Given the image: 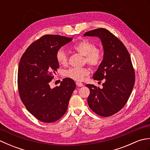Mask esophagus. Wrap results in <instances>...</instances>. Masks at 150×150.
<instances>
[{"instance_id": "obj_1", "label": "esophagus", "mask_w": 150, "mask_h": 150, "mask_svg": "<svg viewBox=\"0 0 150 150\" xmlns=\"http://www.w3.org/2000/svg\"><path fill=\"white\" fill-rule=\"evenodd\" d=\"M76 85H77V86H79V87H82V86H84V84L81 82H76Z\"/></svg>"}]
</instances>
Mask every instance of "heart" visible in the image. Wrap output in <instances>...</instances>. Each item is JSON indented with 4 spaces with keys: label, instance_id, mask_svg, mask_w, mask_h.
<instances>
[{
    "label": "heart",
    "instance_id": "heart-1",
    "mask_svg": "<svg viewBox=\"0 0 150 150\" xmlns=\"http://www.w3.org/2000/svg\"><path fill=\"white\" fill-rule=\"evenodd\" d=\"M73 48L76 52L85 56L86 61L92 67L99 66L103 60V54L102 51L95 47V44L88 40L84 39L79 41L73 46ZM56 60L60 65L66 64L68 62V55L64 50L60 48L57 51ZM89 73L90 71L87 68H70L63 71V75L64 77L72 80L81 81Z\"/></svg>",
    "mask_w": 150,
    "mask_h": 150
}]
</instances>
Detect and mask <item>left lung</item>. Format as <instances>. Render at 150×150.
<instances>
[{
	"label": "left lung",
	"instance_id": "1",
	"mask_svg": "<svg viewBox=\"0 0 150 150\" xmlns=\"http://www.w3.org/2000/svg\"><path fill=\"white\" fill-rule=\"evenodd\" d=\"M84 36L97 37L104 50L103 60L93 74V79H104L103 88L86 84L90 93L88 103L92 111L102 117H109L124 106L135 84V71L131 57L123 43L104 28L89 31Z\"/></svg>",
	"mask_w": 150,
	"mask_h": 150
}]
</instances>
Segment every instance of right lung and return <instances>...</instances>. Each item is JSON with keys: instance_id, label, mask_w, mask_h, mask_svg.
<instances>
[{"instance_id": "add662e5", "label": "right lung", "mask_w": 150, "mask_h": 150, "mask_svg": "<svg viewBox=\"0 0 150 150\" xmlns=\"http://www.w3.org/2000/svg\"><path fill=\"white\" fill-rule=\"evenodd\" d=\"M72 38L46 35L35 41L22 55L18 69V86L22 102L28 111L43 122L61 118L76 84L64 79L59 86L51 88L49 82L59 68L56 53Z\"/></svg>"}]
</instances>
